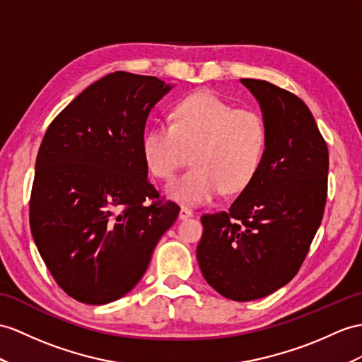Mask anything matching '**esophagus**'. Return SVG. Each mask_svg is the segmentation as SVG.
<instances>
[{
    "mask_svg": "<svg viewBox=\"0 0 362 362\" xmlns=\"http://www.w3.org/2000/svg\"><path fill=\"white\" fill-rule=\"evenodd\" d=\"M180 219H187V218H192L193 216V210L187 209V207H181L180 210Z\"/></svg>",
    "mask_w": 362,
    "mask_h": 362,
    "instance_id": "obj_1",
    "label": "esophagus"
}]
</instances>
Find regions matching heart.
I'll return each mask as SVG.
<instances>
[{
  "instance_id": "heart-1",
  "label": "heart",
  "mask_w": 362,
  "mask_h": 362,
  "mask_svg": "<svg viewBox=\"0 0 362 362\" xmlns=\"http://www.w3.org/2000/svg\"><path fill=\"white\" fill-rule=\"evenodd\" d=\"M170 122H156L143 138L151 172L172 180L189 161L193 167L167 187V197L199 206L221 190L241 192L259 172L267 151V127L258 112L236 109L214 92H197L176 103Z\"/></svg>"
}]
</instances>
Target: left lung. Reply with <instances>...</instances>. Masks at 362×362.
<instances>
[{"label": "left lung", "mask_w": 362, "mask_h": 362, "mask_svg": "<svg viewBox=\"0 0 362 362\" xmlns=\"http://www.w3.org/2000/svg\"><path fill=\"white\" fill-rule=\"evenodd\" d=\"M267 127L259 172L227 211L201 218L202 276L233 301L267 296L292 279L321 224L329 151L312 112L296 95L243 78Z\"/></svg>", "instance_id": "8db88e82"}]
</instances>
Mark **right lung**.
Masks as SVG:
<instances>
[{"mask_svg": "<svg viewBox=\"0 0 362 362\" xmlns=\"http://www.w3.org/2000/svg\"><path fill=\"white\" fill-rule=\"evenodd\" d=\"M170 89L156 76L109 74L42 138L30 230L57 284L79 303L101 305L129 293L178 218L175 202L158 201L143 155L148 113Z\"/></svg>", "mask_w": 362, "mask_h": 362, "instance_id": "add662e5", "label": "right lung"}]
</instances>
